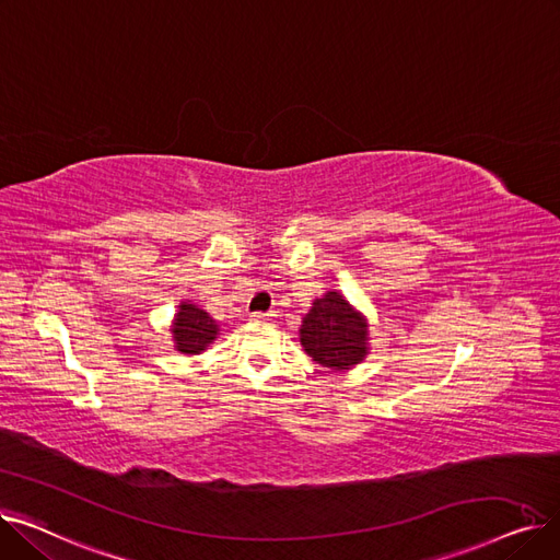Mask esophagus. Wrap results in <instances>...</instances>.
Wrapping results in <instances>:
<instances>
[{"instance_id": "esophagus-1", "label": "esophagus", "mask_w": 560, "mask_h": 560, "mask_svg": "<svg viewBox=\"0 0 560 560\" xmlns=\"http://www.w3.org/2000/svg\"><path fill=\"white\" fill-rule=\"evenodd\" d=\"M249 317H252L254 322H262V319H270L272 313H260V311H256V313H252Z\"/></svg>"}]
</instances>
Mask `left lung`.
Here are the masks:
<instances>
[{
    "label": "left lung",
    "instance_id": "obj_1",
    "mask_svg": "<svg viewBox=\"0 0 560 560\" xmlns=\"http://www.w3.org/2000/svg\"><path fill=\"white\" fill-rule=\"evenodd\" d=\"M300 342L315 363L351 370L368 357V319L340 292L329 290L304 315Z\"/></svg>",
    "mask_w": 560,
    "mask_h": 560
}]
</instances>
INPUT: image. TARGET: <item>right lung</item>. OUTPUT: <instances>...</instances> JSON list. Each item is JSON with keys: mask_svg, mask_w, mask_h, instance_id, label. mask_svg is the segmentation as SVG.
I'll list each match as a JSON object with an SVG mask.
<instances>
[{"mask_svg": "<svg viewBox=\"0 0 560 560\" xmlns=\"http://www.w3.org/2000/svg\"><path fill=\"white\" fill-rule=\"evenodd\" d=\"M170 331L176 351H182V354H201V351L209 349V345L218 338L220 327L218 322L199 306L182 302Z\"/></svg>", "mask_w": 560, "mask_h": 560, "instance_id": "add662e5", "label": "right lung"}]
</instances>
